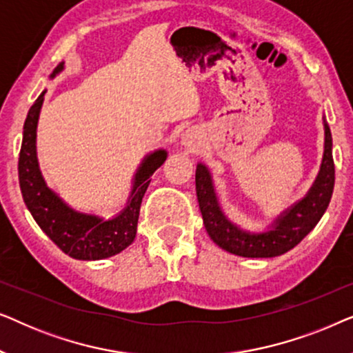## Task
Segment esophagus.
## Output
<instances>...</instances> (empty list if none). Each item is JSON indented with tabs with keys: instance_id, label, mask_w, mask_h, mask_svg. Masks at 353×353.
<instances>
[{
	"instance_id": "34e87169",
	"label": "esophagus",
	"mask_w": 353,
	"mask_h": 353,
	"mask_svg": "<svg viewBox=\"0 0 353 353\" xmlns=\"http://www.w3.org/2000/svg\"><path fill=\"white\" fill-rule=\"evenodd\" d=\"M181 144L188 149H192L194 151L196 148H199V138H197V134L194 132H191V130H186L185 133L181 134Z\"/></svg>"
}]
</instances>
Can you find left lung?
Returning <instances> with one entry per match:
<instances>
[{
	"label": "left lung",
	"instance_id": "8db88e82",
	"mask_svg": "<svg viewBox=\"0 0 353 353\" xmlns=\"http://www.w3.org/2000/svg\"><path fill=\"white\" fill-rule=\"evenodd\" d=\"M323 128H325V148H323L321 165L315 181L302 199L279 212L263 231L245 230L225 214L216 194L212 172L205 163L197 162V202H199L207 234L219 248L239 257L273 259L296 248L315 228L330 205L334 190L332 138L325 117H323Z\"/></svg>",
	"mask_w": 353,
	"mask_h": 353
}]
</instances>
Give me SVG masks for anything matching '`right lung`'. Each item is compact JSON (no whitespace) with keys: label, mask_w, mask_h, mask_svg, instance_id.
I'll return each mask as SVG.
<instances>
[{"label":"right lung","mask_w":353,"mask_h":353,"mask_svg":"<svg viewBox=\"0 0 353 353\" xmlns=\"http://www.w3.org/2000/svg\"><path fill=\"white\" fill-rule=\"evenodd\" d=\"M65 69L64 62L52 70L54 79ZM46 90L28 110L23 123L21 156H19V185L27 209L48 238L72 259L103 260L114 257L128 248L137 238L139 207L151 183L152 173L165 162V149L146 154L132 178V188L122 210L105 219L93 212L77 210L67 204L48 183L40 170L37 156V128Z\"/></svg>","instance_id":"add662e5"}]
</instances>
